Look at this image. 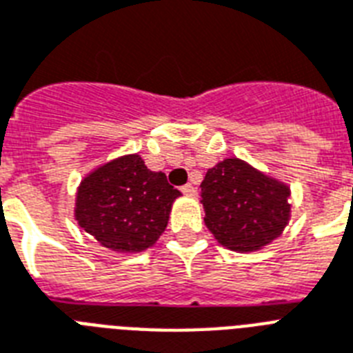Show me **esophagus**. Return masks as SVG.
Returning <instances> with one entry per match:
<instances>
[{
	"label": "esophagus",
	"instance_id": "obj_1",
	"mask_svg": "<svg viewBox=\"0 0 353 353\" xmlns=\"http://www.w3.org/2000/svg\"><path fill=\"white\" fill-rule=\"evenodd\" d=\"M182 193H184L185 196H191V199H194V196H196V188L191 184H185V185H182Z\"/></svg>",
	"mask_w": 353,
	"mask_h": 353
}]
</instances>
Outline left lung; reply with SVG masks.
<instances>
[{"mask_svg": "<svg viewBox=\"0 0 353 353\" xmlns=\"http://www.w3.org/2000/svg\"><path fill=\"white\" fill-rule=\"evenodd\" d=\"M290 194L288 184L235 157L208 169L200 184L208 230L236 253L259 252L283 235L292 216Z\"/></svg>", "mask_w": 353, "mask_h": 353, "instance_id": "left-lung-1", "label": "left lung"}]
</instances>
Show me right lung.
Masks as SVG:
<instances>
[{
  "label": "right lung",
  "mask_w": 353,
  "mask_h": 353,
  "mask_svg": "<svg viewBox=\"0 0 353 353\" xmlns=\"http://www.w3.org/2000/svg\"><path fill=\"white\" fill-rule=\"evenodd\" d=\"M180 194L162 171L148 169L140 154H123L81 179L74 219L100 246L131 255L157 244Z\"/></svg>",
  "instance_id": "right-lung-1"
}]
</instances>
